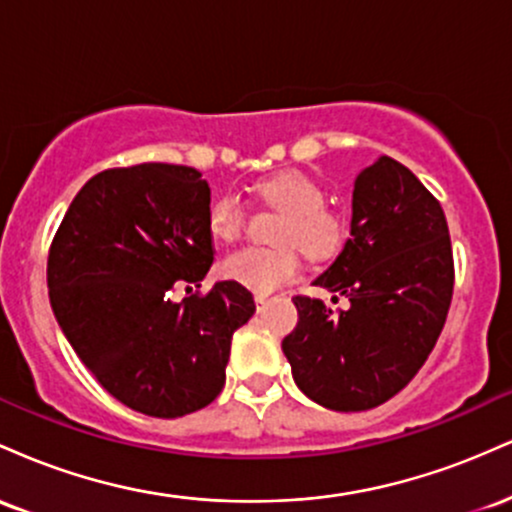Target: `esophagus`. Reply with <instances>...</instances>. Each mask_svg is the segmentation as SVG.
I'll return each mask as SVG.
<instances>
[{
	"mask_svg": "<svg viewBox=\"0 0 512 512\" xmlns=\"http://www.w3.org/2000/svg\"><path fill=\"white\" fill-rule=\"evenodd\" d=\"M269 303V296L267 293H255V305H257V313H262L264 308H267Z\"/></svg>",
	"mask_w": 512,
	"mask_h": 512,
	"instance_id": "34e87169",
	"label": "esophagus"
}]
</instances>
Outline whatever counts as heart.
<instances>
[{
  "label": "heart",
  "instance_id": "b5f03b06",
  "mask_svg": "<svg viewBox=\"0 0 512 512\" xmlns=\"http://www.w3.org/2000/svg\"><path fill=\"white\" fill-rule=\"evenodd\" d=\"M264 202L286 211L279 223L276 240H284L274 248H245L233 252L221 264V272L236 284L255 293H272L289 284L301 269V255L310 260H330L344 248L346 216L325 204V187L301 170H284L255 185ZM209 233L219 243H236L245 228V207L236 195H221L207 211ZM293 242L297 244L292 245Z\"/></svg>",
  "mask_w": 512,
  "mask_h": 512
}]
</instances>
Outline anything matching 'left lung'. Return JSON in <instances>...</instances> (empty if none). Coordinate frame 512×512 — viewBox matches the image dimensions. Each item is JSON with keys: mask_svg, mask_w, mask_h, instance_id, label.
Here are the masks:
<instances>
[{"mask_svg": "<svg viewBox=\"0 0 512 512\" xmlns=\"http://www.w3.org/2000/svg\"><path fill=\"white\" fill-rule=\"evenodd\" d=\"M313 284L349 298V308L293 298L298 325L281 349L303 395L334 411L395 397L436 346L452 301L440 202L407 166L380 156L354 182L351 238Z\"/></svg>", "mask_w": 512, "mask_h": 512, "instance_id": "8db88e82", "label": "left lung"}]
</instances>
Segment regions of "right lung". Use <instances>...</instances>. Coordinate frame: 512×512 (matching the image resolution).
Instances as JSON below:
<instances>
[{
    "label": "right lung",
    "mask_w": 512,
    "mask_h": 512,
    "mask_svg": "<svg viewBox=\"0 0 512 512\" xmlns=\"http://www.w3.org/2000/svg\"><path fill=\"white\" fill-rule=\"evenodd\" d=\"M209 202L195 168H110L81 187L50 245V305L67 342L117 402L156 419L219 397L233 332L255 313L236 281L173 301L214 262Z\"/></svg>",
    "instance_id": "add662e5"
}]
</instances>
